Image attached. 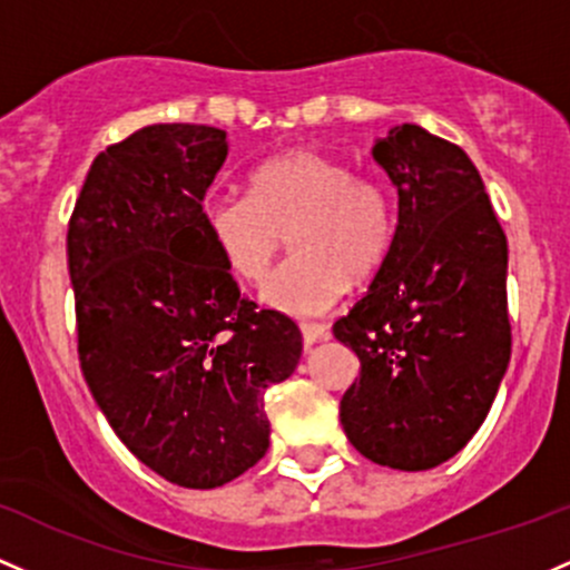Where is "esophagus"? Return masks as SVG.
Segmentation results:
<instances>
[{
  "label": "esophagus",
  "instance_id": "1",
  "mask_svg": "<svg viewBox=\"0 0 570 570\" xmlns=\"http://www.w3.org/2000/svg\"><path fill=\"white\" fill-rule=\"evenodd\" d=\"M299 333H303V346H305V348H311V346H314V343L324 341V337L330 335V330L324 327V324L305 322V324H299Z\"/></svg>",
  "mask_w": 570,
  "mask_h": 570
}]
</instances>
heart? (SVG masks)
<instances>
[{"label": "heart", "instance_id": "b5f03b06", "mask_svg": "<svg viewBox=\"0 0 570 570\" xmlns=\"http://www.w3.org/2000/svg\"><path fill=\"white\" fill-rule=\"evenodd\" d=\"M199 216L224 267L243 281L265 275L281 233L292 227L295 254L267 275L262 299L297 318L333 308L348 275L376 273L395 237L386 186L316 148H292L262 161L248 175V194H214Z\"/></svg>", "mask_w": 570, "mask_h": 570}]
</instances>
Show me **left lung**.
<instances>
[{
  "label": "left lung",
  "mask_w": 570,
  "mask_h": 570,
  "mask_svg": "<svg viewBox=\"0 0 570 570\" xmlns=\"http://www.w3.org/2000/svg\"><path fill=\"white\" fill-rule=\"evenodd\" d=\"M397 227L371 289L333 324L360 356L341 424L362 458L428 471L490 414L509 367V243L468 154L416 124L373 146Z\"/></svg>",
  "instance_id": "8db88e82"
}]
</instances>
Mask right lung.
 <instances>
[{"instance_id":"right-lung-1","label":"right lung","mask_w":570,"mask_h":570,"mask_svg":"<svg viewBox=\"0 0 570 570\" xmlns=\"http://www.w3.org/2000/svg\"><path fill=\"white\" fill-rule=\"evenodd\" d=\"M224 159V129H137L94 159L67 233L86 384L124 446L189 490L265 458V390L303 352L297 324L240 297L205 235Z\"/></svg>"}]
</instances>
